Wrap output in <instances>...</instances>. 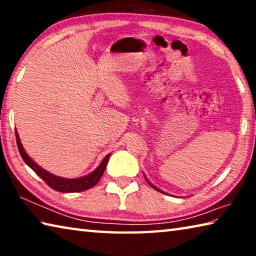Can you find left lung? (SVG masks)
I'll return each instance as SVG.
<instances>
[{"label": "left lung", "instance_id": "left-lung-1", "mask_svg": "<svg viewBox=\"0 0 256 256\" xmlns=\"http://www.w3.org/2000/svg\"><path fill=\"white\" fill-rule=\"evenodd\" d=\"M148 183H149V185H150V186H151V188H154V190H159V192H162V193H164V192H162V190H158L157 188H156V186H154L152 184H151L149 180H148Z\"/></svg>", "mask_w": 256, "mask_h": 256}]
</instances>
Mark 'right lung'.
Returning a JSON list of instances; mask_svg holds the SVG:
<instances>
[{
	"label": "right lung",
	"instance_id": "right-lung-1",
	"mask_svg": "<svg viewBox=\"0 0 256 256\" xmlns=\"http://www.w3.org/2000/svg\"><path fill=\"white\" fill-rule=\"evenodd\" d=\"M16 146H18L19 152L21 154V157H22L24 162L27 164L28 166L32 168V170L36 172V174L40 176V178L44 180L50 188L58 190V192H62V193L82 192V190L92 188V186L96 185L98 182L100 180L104 172H105V168L107 166L108 159H110V154H107L106 157L104 158L102 164H99L97 170H94L92 174L84 176V177H80V178H74V180L63 178V177L55 176L53 174H50V172H46L45 170H42V167L38 166V164L34 162L27 154H26L24 146L20 142L18 133L16 132Z\"/></svg>",
	"mask_w": 256,
	"mask_h": 256
}]
</instances>
